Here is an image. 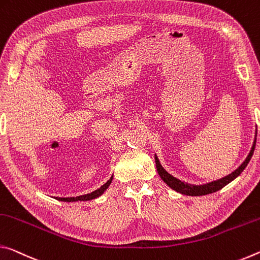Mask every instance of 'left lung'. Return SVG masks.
<instances>
[{
    "mask_svg": "<svg viewBox=\"0 0 260 260\" xmlns=\"http://www.w3.org/2000/svg\"><path fill=\"white\" fill-rule=\"evenodd\" d=\"M256 140H257V129H256V135H254L252 147H251V150L249 152L248 156L245 158V160L240 166H238V167L234 170V172L228 174L227 176L219 178V180H215V181H212L208 183H204V184H192V183L182 181V180H180V178L173 176L172 174H169L167 170H166L162 166H161L159 158L155 154L156 170H158V174L160 175L161 180H162L170 189L175 190L178 193L186 194V196H205V194L213 193V192H216L218 190L222 189L224 185H227L228 183H231L232 181L235 180L237 176L241 175V173L243 172L246 166H248L251 156H252V154H253L254 147H256Z\"/></svg>",
    "mask_w": 260,
    "mask_h": 260,
    "instance_id": "left-lung-1",
    "label": "left lung"
}]
</instances>
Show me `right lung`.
Here are the masks:
<instances>
[{
    "label": "right lung",
    "instance_id": "add662e5",
    "mask_svg": "<svg viewBox=\"0 0 260 260\" xmlns=\"http://www.w3.org/2000/svg\"><path fill=\"white\" fill-rule=\"evenodd\" d=\"M113 181V176L109 178V180L105 183L104 185L100 186L99 189H96L94 191H92L91 193H86V194H82V196H77V197H56L55 199H57L59 202H67V203H72V202H87V201H92V199H95L98 197L105 192L106 190L108 189V186L110 185V183Z\"/></svg>",
    "mask_w": 260,
    "mask_h": 260
}]
</instances>
